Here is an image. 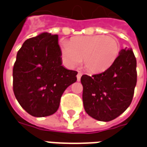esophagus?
<instances>
[{
  "mask_svg": "<svg viewBox=\"0 0 147 147\" xmlns=\"http://www.w3.org/2000/svg\"><path fill=\"white\" fill-rule=\"evenodd\" d=\"M82 75H83V73H82L81 71H79V72H78V74H77V80H78V81H80V80Z\"/></svg>",
  "mask_w": 147,
  "mask_h": 147,
  "instance_id": "obj_1",
  "label": "esophagus"
}]
</instances>
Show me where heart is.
Wrapping results in <instances>:
<instances>
[{
    "mask_svg": "<svg viewBox=\"0 0 147 147\" xmlns=\"http://www.w3.org/2000/svg\"><path fill=\"white\" fill-rule=\"evenodd\" d=\"M61 57L69 67H75L83 59L84 67L90 72L106 70L117 60L120 43L112 36H79L68 42H61Z\"/></svg>",
    "mask_w": 147,
    "mask_h": 147,
    "instance_id": "obj_1",
    "label": "heart"
}]
</instances>
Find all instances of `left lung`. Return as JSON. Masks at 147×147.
<instances>
[{
	"instance_id": "left-lung-1",
	"label": "left lung",
	"mask_w": 147,
	"mask_h": 147,
	"mask_svg": "<svg viewBox=\"0 0 147 147\" xmlns=\"http://www.w3.org/2000/svg\"><path fill=\"white\" fill-rule=\"evenodd\" d=\"M119 54L105 71L81 77L84 109L95 120L116 119L132 101L137 83L136 57L131 48L121 49Z\"/></svg>"
}]
</instances>
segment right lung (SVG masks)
Instances as JSON below:
<instances>
[{"instance_id": "add662e5", "label": "right lung", "mask_w": 147, "mask_h": 147, "mask_svg": "<svg viewBox=\"0 0 147 147\" xmlns=\"http://www.w3.org/2000/svg\"><path fill=\"white\" fill-rule=\"evenodd\" d=\"M58 35L42 33L26 40L13 66V91L21 107L36 117L57 111L63 93L76 82V71L62 65Z\"/></svg>"}]
</instances>
